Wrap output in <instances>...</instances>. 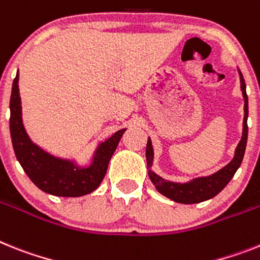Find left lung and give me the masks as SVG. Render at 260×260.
Returning a JSON list of instances; mask_svg holds the SVG:
<instances>
[{
	"instance_id": "1",
	"label": "left lung",
	"mask_w": 260,
	"mask_h": 260,
	"mask_svg": "<svg viewBox=\"0 0 260 260\" xmlns=\"http://www.w3.org/2000/svg\"><path fill=\"white\" fill-rule=\"evenodd\" d=\"M239 76H241L242 95H243V99H245V117H243L242 139L239 141V144H238L237 149H235L234 158L226 167L222 168L221 171L215 172L214 174L208 176V177L194 178V180L189 181V182H185V184L164 180L162 177L157 176L154 172H152L149 169L148 174H149L150 181L153 182L157 190L160 191L162 196L171 198L172 201L178 202V204H200V202H204V201L215 197L230 182L231 178L234 177L235 172L238 171V168L241 167L243 156H245L248 134V98L247 93H246L245 79H243V75H242L241 71H239ZM145 156H147L148 168H150L152 167V162H153V148H152V141H150V139H148Z\"/></svg>"
}]
</instances>
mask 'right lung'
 I'll return each mask as SVG.
<instances>
[{"mask_svg":"<svg viewBox=\"0 0 260 260\" xmlns=\"http://www.w3.org/2000/svg\"><path fill=\"white\" fill-rule=\"evenodd\" d=\"M125 129L117 131L95 150L92 162L87 168L74 161L47 153L32 143L22 123V107L18 88V73L10 96V136L17 160L30 180L45 193L58 197H80L92 193L106 176L108 162Z\"/></svg>","mask_w":260,"mask_h":260,"instance_id":"obj_1","label":"right lung"}]
</instances>
